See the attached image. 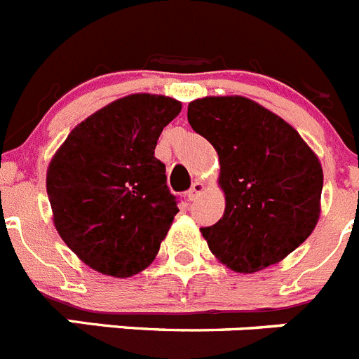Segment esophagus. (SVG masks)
<instances>
[{
	"instance_id": "esophagus-1",
	"label": "esophagus",
	"mask_w": 359,
	"mask_h": 359,
	"mask_svg": "<svg viewBox=\"0 0 359 359\" xmlns=\"http://www.w3.org/2000/svg\"><path fill=\"white\" fill-rule=\"evenodd\" d=\"M203 190H205V187H203L201 182L192 183V187H190L189 192H187V198H189V201H196V199L203 194Z\"/></svg>"
}]
</instances>
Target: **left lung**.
I'll return each instance as SVG.
<instances>
[{
  "instance_id": "1",
  "label": "left lung",
  "mask_w": 359,
  "mask_h": 359,
  "mask_svg": "<svg viewBox=\"0 0 359 359\" xmlns=\"http://www.w3.org/2000/svg\"><path fill=\"white\" fill-rule=\"evenodd\" d=\"M187 118L219 154L223 217L201 228L210 252L252 273L297 250L316 226L322 165L280 116L244 97H207L189 104Z\"/></svg>"
}]
</instances>
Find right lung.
Here are the masks:
<instances>
[{
    "label": "right lung",
    "instance_id": "add662e5",
    "mask_svg": "<svg viewBox=\"0 0 359 359\" xmlns=\"http://www.w3.org/2000/svg\"><path fill=\"white\" fill-rule=\"evenodd\" d=\"M182 104L129 95L88 116L55 152L46 192L59 236L82 262L126 278L147 268L177 214L158 138Z\"/></svg>",
    "mask_w": 359,
    "mask_h": 359
}]
</instances>
